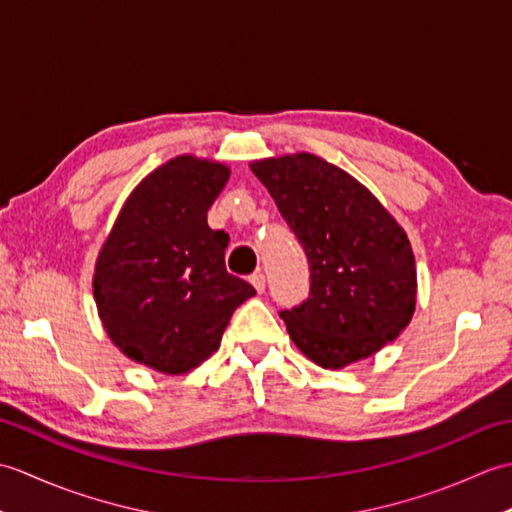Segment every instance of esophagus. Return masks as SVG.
I'll return each instance as SVG.
<instances>
[{
    "label": "esophagus",
    "instance_id": "1",
    "mask_svg": "<svg viewBox=\"0 0 512 512\" xmlns=\"http://www.w3.org/2000/svg\"><path fill=\"white\" fill-rule=\"evenodd\" d=\"M250 284L255 286L257 292H264L266 290V277H264V273H253V275H250Z\"/></svg>",
    "mask_w": 512,
    "mask_h": 512
}]
</instances>
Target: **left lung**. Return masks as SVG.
Listing matches in <instances>:
<instances>
[{
  "mask_svg": "<svg viewBox=\"0 0 512 512\" xmlns=\"http://www.w3.org/2000/svg\"><path fill=\"white\" fill-rule=\"evenodd\" d=\"M250 169L308 257V299L279 312L299 350L341 369L394 341L418 288L402 226L361 182L314 154L255 160Z\"/></svg>",
  "mask_w": 512,
  "mask_h": 512,
  "instance_id": "obj_1",
  "label": "left lung"
}]
</instances>
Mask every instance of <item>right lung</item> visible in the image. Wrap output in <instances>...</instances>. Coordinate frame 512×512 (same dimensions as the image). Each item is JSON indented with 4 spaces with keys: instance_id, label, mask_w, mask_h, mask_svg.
Instances as JSON below:
<instances>
[{
    "instance_id": "obj_1",
    "label": "right lung",
    "mask_w": 512,
    "mask_h": 512,
    "mask_svg": "<svg viewBox=\"0 0 512 512\" xmlns=\"http://www.w3.org/2000/svg\"><path fill=\"white\" fill-rule=\"evenodd\" d=\"M231 176L226 165L171 158L138 184L96 259L94 299L125 356L162 374H187L217 347L237 306L255 295L226 273L228 235L206 211Z\"/></svg>"
}]
</instances>
